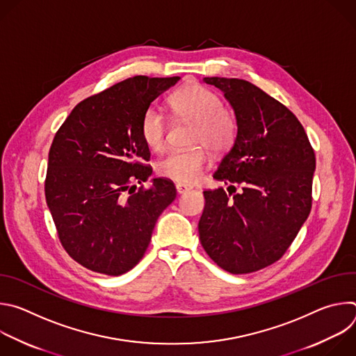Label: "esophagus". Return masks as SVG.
Here are the masks:
<instances>
[{
	"mask_svg": "<svg viewBox=\"0 0 356 356\" xmlns=\"http://www.w3.org/2000/svg\"><path fill=\"white\" fill-rule=\"evenodd\" d=\"M188 190H191V186H187V184H176V191H177V194H183V193H186V191H188Z\"/></svg>",
	"mask_w": 356,
	"mask_h": 356,
	"instance_id": "1",
	"label": "esophagus"
}]
</instances>
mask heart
<instances>
[{
  "label": "heart",
  "instance_id": "obj_1",
  "mask_svg": "<svg viewBox=\"0 0 356 356\" xmlns=\"http://www.w3.org/2000/svg\"><path fill=\"white\" fill-rule=\"evenodd\" d=\"M176 117L194 124L193 149L173 150L156 163V173L179 184L197 181L210 163V152L221 154L231 147L236 136L235 117L224 108L222 99L211 90L191 84L170 98ZM168 121L158 107H149L140 120V136L145 145L159 152L166 143Z\"/></svg>",
  "mask_w": 356,
  "mask_h": 356
}]
</instances>
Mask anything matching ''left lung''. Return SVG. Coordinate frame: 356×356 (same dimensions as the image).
Here are the masks:
<instances>
[{
  "label": "left lung",
  "instance_id": "left-lung-1",
  "mask_svg": "<svg viewBox=\"0 0 356 356\" xmlns=\"http://www.w3.org/2000/svg\"><path fill=\"white\" fill-rule=\"evenodd\" d=\"M234 110L236 136L204 191L202 248L224 270L252 273L279 261L312 210L316 155L296 115L246 80L204 77ZM241 186L232 195L229 188ZM235 190V188H234Z\"/></svg>",
  "mask_w": 356,
  "mask_h": 356
}]
</instances>
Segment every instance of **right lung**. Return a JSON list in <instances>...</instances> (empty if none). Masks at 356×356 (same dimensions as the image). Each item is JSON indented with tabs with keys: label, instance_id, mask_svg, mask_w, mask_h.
I'll use <instances>...</instances> for the list:
<instances>
[{
	"label": "right lung",
	"instance_id": "add662e5",
	"mask_svg": "<svg viewBox=\"0 0 356 356\" xmlns=\"http://www.w3.org/2000/svg\"><path fill=\"white\" fill-rule=\"evenodd\" d=\"M180 77L127 79L79 103L49 150L44 195L60 242L81 266L108 276L143 257L175 184L152 179L140 120L150 103Z\"/></svg>",
	"mask_w": 356,
	"mask_h": 356
}]
</instances>
